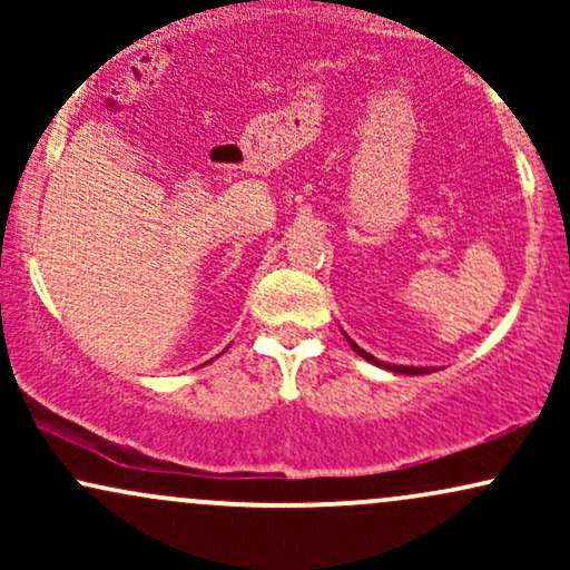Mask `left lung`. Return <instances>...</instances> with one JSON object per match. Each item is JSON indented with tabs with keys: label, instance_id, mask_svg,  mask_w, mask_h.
Segmentation results:
<instances>
[{
	"label": "left lung",
	"instance_id": "obj_1",
	"mask_svg": "<svg viewBox=\"0 0 570 570\" xmlns=\"http://www.w3.org/2000/svg\"><path fill=\"white\" fill-rule=\"evenodd\" d=\"M348 343H351V348L358 353V356H364V358H367V362H372V364H381L375 356H370V353H364L362 348H358V345L353 343V340H348ZM381 367L391 370V372H402V375H426V372H429L426 367H391V364H381Z\"/></svg>",
	"mask_w": 570,
	"mask_h": 570
}]
</instances>
